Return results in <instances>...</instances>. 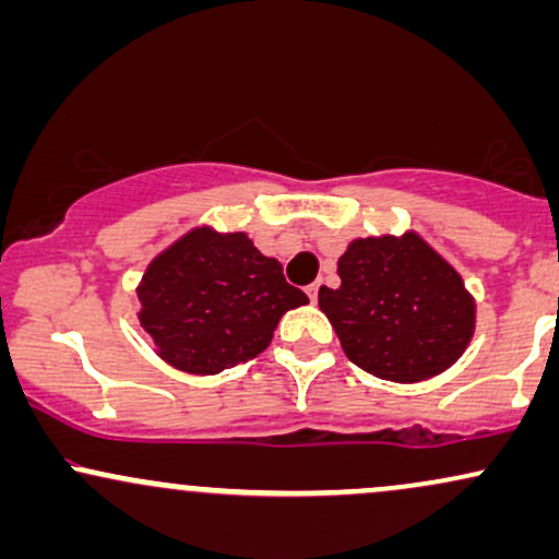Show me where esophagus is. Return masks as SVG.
Segmentation results:
<instances>
[{"mask_svg": "<svg viewBox=\"0 0 559 559\" xmlns=\"http://www.w3.org/2000/svg\"><path fill=\"white\" fill-rule=\"evenodd\" d=\"M318 288H320V281H318V284L307 286V297H310V301H316V299H318Z\"/></svg>", "mask_w": 559, "mask_h": 559, "instance_id": "34e87169", "label": "esophagus"}]
</instances>
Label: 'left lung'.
Instances as JSON below:
<instances>
[{
    "label": "left lung",
    "mask_w": 559,
    "mask_h": 559,
    "mask_svg": "<svg viewBox=\"0 0 559 559\" xmlns=\"http://www.w3.org/2000/svg\"><path fill=\"white\" fill-rule=\"evenodd\" d=\"M342 286L318 305L344 355L365 373L418 383L463 357L476 331V299L460 273L415 230L355 239L338 258Z\"/></svg>",
    "instance_id": "1"
}]
</instances>
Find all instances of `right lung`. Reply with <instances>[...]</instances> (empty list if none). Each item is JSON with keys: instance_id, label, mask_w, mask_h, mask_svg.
<instances>
[{"instance_id": "right-lung-1", "label": "right lung", "mask_w": 559, "mask_h": 559, "mask_svg": "<svg viewBox=\"0 0 559 559\" xmlns=\"http://www.w3.org/2000/svg\"><path fill=\"white\" fill-rule=\"evenodd\" d=\"M136 294L139 323L155 352L191 376H215L258 357L278 320L310 301L243 230L221 234L213 226L191 228L163 249Z\"/></svg>"}]
</instances>
